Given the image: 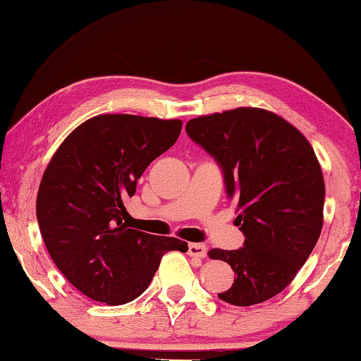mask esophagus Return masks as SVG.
Instances as JSON below:
<instances>
[{
  "label": "esophagus",
  "mask_w": 361,
  "mask_h": 361,
  "mask_svg": "<svg viewBox=\"0 0 361 361\" xmlns=\"http://www.w3.org/2000/svg\"><path fill=\"white\" fill-rule=\"evenodd\" d=\"M192 258H205L207 246L202 243H189V251H187Z\"/></svg>",
  "instance_id": "34e87169"
}]
</instances>
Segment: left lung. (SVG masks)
<instances>
[{
    "label": "left lung",
    "instance_id": "1",
    "mask_svg": "<svg viewBox=\"0 0 361 361\" xmlns=\"http://www.w3.org/2000/svg\"><path fill=\"white\" fill-rule=\"evenodd\" d=\"M185 130L224 169L246 236L240 250L209 251L236 274L219 298L240 307L264 302L288 288L322 231L325 184L317 156L298 128L263 108L202 115Z\"/></svg>",
    "mask_w": 361,
    "mask_h": 361
}]
</instances>
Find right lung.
Segmentation results:
<instances>
[{"label": "right lung", "instance_id": "add662e5", "mask_svg": "<svg viewBox=\"0 0 361 361\" xmlns=\"http://www.w3.org/2000/svg\"><path fill=\"white\" fill-rule=\"evenodd\" d=\"M180 130V120L98 115L77 126L49 161L37 192L39 228L59 271L87 298L131 302L167 251L189 250L179 238L130 228L125 207Z\"/></svg>", "mask_w": 361, "mask_h": 361}]
</instances>
